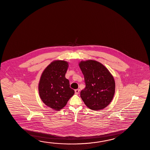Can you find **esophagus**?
I'll list each match as a JSON object with an SVG mask.
<instances>
[{"label": "esophagus", "instance_id": "obj_1", "mask_svg": "<svg viewBox=\"0 0 150 150\" xmlns=\"http://www.w3.org/2000/svg\"><path fill=\"white\" fill-rule=\"evenodd\" d=\"M79 92H80V89H76L75 90V93L76 95H78L79 93Z\"/></svg>", "mask_w": 150, "mask_h": 150}]
</instances>
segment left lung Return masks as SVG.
I'll list each match as a JSON object with an SVG mask.
<instances>
[{"label": "left lung", "mask_w": 150, "mask_h": 150, "mask_svg": "<svg viewBox=\"0 0 150 150\" xmlns=\"http://www.w3.org/2000/svg\"><path fill=\"white\" fill-rule=\"evenodd\" d=\"M86 83L80 96L86 105L94 111L107 107L113 99L115 92L113 77L106 67L95 60L79 63Z\"/></svg>", "instance_id": "left-lung-1"}]
</instances>
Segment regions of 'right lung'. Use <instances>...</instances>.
Here are the masks:
<instances>
[{
	"instance_id": "add662e5",
	"label": "right lung",
	"mask_w": 150,
	"mask_h": 150,
	"mask_svg": "<svg viewBox=\"0 0 150 150\" xmlns=\"http://www.w3.org/2000/svg\"><path fill=\"white\" fill-rule=\"evenodd\" d=\"M68 63L55 60L43 70L39 83L40 98L47 107L59 111L65 107L75 93L65 77Z\"/></svg>"
}]
</instances>
